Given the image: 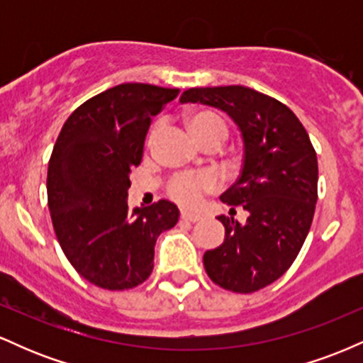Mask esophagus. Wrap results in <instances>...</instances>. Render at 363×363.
Returning a JSON list of instances; mask_svg holds the SVG:
<instances>
[{"label":"esophagus","instance_id":"obj_1","mask_svg":"<svg viewBox=\"0 0 363 363\" xmlns=\"http://www.w3.org/2000/svg\"><path fill=\"white\" fill-rule=\"evenodd\" d=\"M181 218L187 220V222H198V220H201V215L194 213V211H189V210H182Z\"/></svg>","mask_w":363,"mask_h":363}]
</instances>
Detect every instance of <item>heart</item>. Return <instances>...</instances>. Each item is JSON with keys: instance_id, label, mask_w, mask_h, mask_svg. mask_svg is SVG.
<instances>
[{"instance_id": "1", "label": "heart", "mask_w": 363, "mask_h": 363, "mask_svg": "<svg viewBox=\"0 0 363 363\" xmlns=\"http://www.w3.org/2000/svg\"><path fill=\"white\" fill-rule=\"evenodd\" d=\"M157 124L153 129V135L158 131ZM187 126H189L191 133L199 143H205V141H218L220 145L223 143L227 138V126H225L223 119L220 116H216L215 112L210 111H196L187 114ZM215 187V179L208 174H181V176L174 177L172 182L169 186V193L176 201L181 205L191 206L196 205L199 199L203 198V194L208 193Z\"/></svg>"}]
</instances>
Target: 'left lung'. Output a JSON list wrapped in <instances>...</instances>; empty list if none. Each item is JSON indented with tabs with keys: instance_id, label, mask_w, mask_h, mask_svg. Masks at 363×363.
Segmentation results:
<instances>
[{
	"instance_id": "1",
	"label": "left lung",
	"mask_w": 363,
	"mask_h": 363,
	"mask_svg": "<svg viewBox=\"0 0 363 363\" xmlns=\"http://www.w3.org/2000/svg\"><path fill=\"white\" fill-rule=\"evenodd\" d=\"M179 102L227 112L244 143L240 176L220 199L230 215L244 208L247 220L218 216L225 240L203 256L208 277L237 294L264 289L290 268L314 218L318 157L309 135L285 104L242 85L189 89Z\"/></svg>"
}]
</instances>
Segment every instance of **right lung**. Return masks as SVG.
<instances>
[{"label": "right lung", "instance_id": "obj_1", "mask_svg": "<svg viewBox=\"0 0 363 363\" xmlns=\"http://www.w3.org/2000/svg\"><path fill=\"white\" fill-rule=\"evenodd\" d=\"M179 89L121 83L66 119L48 169V203L62 252L106 290L140 285L153 269L157 237L179 220L174 203L128 208L129 174L143 157L152 118Z\"/></svg>", "mask_w": 363, "mask_h": 363}]
</instances>
